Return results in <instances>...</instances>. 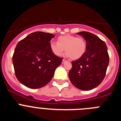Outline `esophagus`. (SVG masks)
Here are the masks:
<instances>
[{
    "instance_id": "esophagus-1",
    "label": "esophagus",
    "mask_w": 121,
    "mask_h": 121,
    "mask_svg": "<svg viewBox=\"0 0 121 121\" xmlns=\"http://www.w3.org/2000/svg\"><path fill=\"white\" fill-rule=\"evenodd\" d=\"M66 61V60H65V59H63L62 60V64H64V62H65Z\"/></svg>"
}]
</instances>
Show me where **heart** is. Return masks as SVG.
I'll return each mask as SVG.
<instances>
[{
    "instance_id": "obj_1",
    "label": "heart",
    "mask_w": 121,
    "mask_h": 121,
    "mask_svg": "<svg viewBox=\"0 0 121 121\" xmlns=\"http://www.w3.org/2000/svg\"><path fill=\"white\" fill-rule=\"evenodd\" d=\"M86 47V42L84 39L70 35L59 36L57 43L51 42L50 43V50L54 55L60 56L65 50L66 56L73 60L82 57L85 52Z\"/></svg>"
}]
</instances>
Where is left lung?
I'll return each instance as SVG.
<instances>
[{
  "label": "left lung",
  "mask_w": 121,
  "mask_h": 121,
  "mask_svg": "<svg viewBox=\"0 0 121 121\" xmlns=\"http://www.w3.org/2000/svg\"><path fill=\"white\" fill-rule=\"evenodd\" d=\"M86 42V51L82 57L71 62L68 76L73 85L84 91L98 86L103 81L109 64L107 47L104 42L94 34L77 33Z\"/></svg>",
  "instance_id": "1"
}]
</instances>
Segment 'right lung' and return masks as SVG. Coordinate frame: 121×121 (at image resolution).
<instances>
[{
  "label": "right lung",
  "instance_id": "right-lung-1",
  "mask_svg": "<svg viewBox=\"0 0 121 121\" xmlns=\"http://www.w3.org/2000/svg\"><path fill=\"white\" fill-rule=\"evenodd\" d=\"M52 34L36 31L17 44L13 56L15 74L23 85L32 89L48 84L62 59L54 55L50 48Z\"/></svg>",
  "mask_w": 121,
  "mask_h": 121
}]
</instances>
